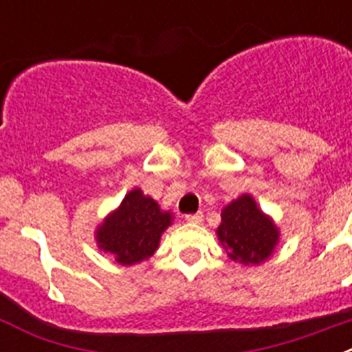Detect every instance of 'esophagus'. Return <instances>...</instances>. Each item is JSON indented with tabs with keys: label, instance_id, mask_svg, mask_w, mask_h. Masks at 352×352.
<instances>
[{
	"label": "esophagus",
	"instance_id": "obj_1",
	"mask_svg": "<svg viewBox=\"0 0 352 352\" xmlns=\"http://www.w3.org/2000/svg\"><path fill=\"white\" fill-rule=\"evenodd\" d=\"M186 222H190V223H203V213L199 211V213H194V214H186L185 217Z\"/></svg>",
	"mask_w": 352,
	"mask_h": 352
}]
</instances>
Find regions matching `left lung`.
Segmentation results:
<instances>
[{
  "label": "left lung",
  "instance_id": "8db88e82",
  "mask_svg": "<svg viewBox=\"0 0 352 352\" xmlns=\"http://www.w3.org/2000/svg\"><path fill=\"white\" fill-rule=\"evenodd\" d=\"M227 256L245 266L261 264L278 245V227L264 214L254 197L239 195L222 210V222L217 229Z\"/></svg>",
  "mask_w": 352,
  "mask_h": 352
}]
</instances>
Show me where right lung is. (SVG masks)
Instances as JSON below:
<instances>
[{
	"mask_svg": "<svg viewBox=\"0 0 352 352\" xmlns=\"http://www.w3.org/2000/svg\"><path fill=\"white\" fill-rule=\"evenodd\" d=\"M170 223L169 211H162L155 199L142 194L141 188H133L120 208L96 227L95 239L98 248L113 254L116 263L132 266L153 256L162 232Z\"/></svg>",
	"mask_w": 352,
	"mask_h": 352,
	"instance_id": "add662e5",
	"label": "right lung"
}]
</instances>
